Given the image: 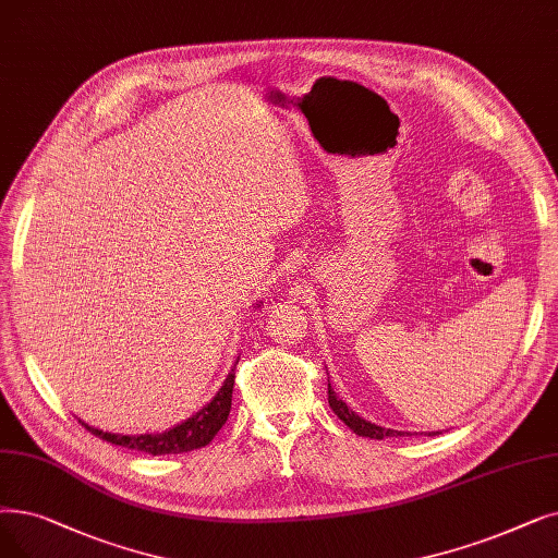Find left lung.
<instances>
[{
	"label": "left lung",
	"instance_id": "1",
	"mask_svg": "<svg viewBox=\"0 0 558 558\" xmlns=\"http://www.w3.org/2000/svg\"><path fill=\"white\" fill-rule=\"evenodd\" d=\"M328 403L332 408V413L342 420L355 435H362V438H372V440H385V438H397V435H413V433H405V430H395V428H385V426H378V424H372L369 420H362L357 413H353V410L339 399L335 395V390L330 387V380H328ZM440 430H433L428 435H435Z\"/></svg>",
	"mask_w": 558,
	"mask_h": 558
}]
</instances>
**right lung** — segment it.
<instances>
[{
    "label": "right lung",
    "mask_w": 558,
    "mask_h": 558,
    "mask_svg": "<svg viewBox=\"0 0 558 558\" xmlns=\"http://www.w3.org/2000/svg\"><path fill=\"white\" fill-rule=\"evenodd\" d=\"M259 303H255V307H259ZM239 357L232 362V367L223 380V385L219 387L209 403H205L196 415L186 417L184 422L175 424L173 428H168L163 433H141V435H123V433H109V430H100L93 428L86 422H82V426H86L93 435L98 438L125 447V449H134V451H143L150 456H163V453H184V451H193L207 447L214 435L223 428V424L228 422L230 408H232V385H234V369H236Z\"/></svg>",
    "instance_id": "add662e5"
}]
</instances>
